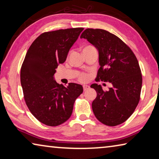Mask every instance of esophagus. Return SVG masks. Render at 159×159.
<instances>
[{
    "mask_svg": "<svg viewBox=\"0 0 159 159\" xmlns=\"http://www.w3.org/2000/svg\"><path fill=\"white\" fill-rule=\"evenodd\" d=\"M83 90L84 91H86L87 90H88L90 88V86L89 85H83Z\"/></svg>",
    "mask_w": 159,
    "mask_h": 159,
    "instance_id": "esophagus-1",
    "label": "esophagus"
}]
</instances>
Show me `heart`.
Returning <instances> with one entry per match:
<instances>
[{"label":"heart","mask_w":159,"mask_h":159,"mask_svg":"<svg viewBox=\"0 0 159 159\" xmlns=\"http://www.w3.org/2000/svg\"><path fill=\"white\" fill-rule=\"evenodd\" d=\"M88 76L86 74H84V73H82L80 74L79 75V79L80 81H82V82H85L86 81V80H88Z\"/></svg>","instance_id":"heart-1"}]
</instances>
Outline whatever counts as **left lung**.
I'll use <instances>...</instances> for the list:
<instances>
[{
  "instance_id": "left-lung-1",
  "label": "left lung",
  "mask_w": 159,
  "mask_h": 159,
  "mask_svg": "<svg viewBox=\"0 0 159 159\" xmlns=\"http://www.w3.org/2000/svg\"><path fill=\"white\" fill-rule=\"evenodd\" d=\"M99 51L100 67L96 81L109 82L112 87L104 91L97 83L92 103L94 114L103 124L116 126L133 114L140 99L142 76L138 59L130 47L116 35L104 29H86L80 35Z\"/></svg>"
}]
</instances>
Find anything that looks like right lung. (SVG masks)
I'll return each mask as SVG.
<instances>
[{"mask_svg": "<svg viewBox=\"0 0 159 159\" xmlns=\"http://www.w3.org/2000/svg\"><path fill=\"white\" fill-rule=\"evenodd\" d=\"M83 28L44 32L29 47L21 67L24 98L29 111L40 122L57 126L71 116L74 104L83 93L74 83L67 87L54 80L59 64L65 61L70 48Z\"/></svg>", "mask_w": 159, "mask_h": 159, "instance_id": "right-lung-1", "label": "right lung"}]
</instances>
